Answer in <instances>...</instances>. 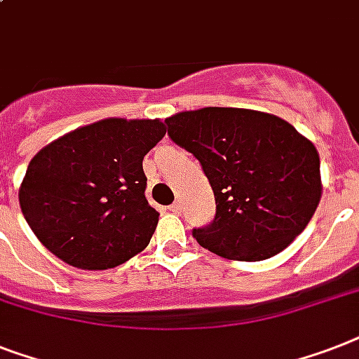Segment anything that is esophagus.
<instances>
[{"label": "esophagus", "instance_id": "34e87169", "mask_svg": "<svg viewBox=\"0 0 359 359\" xmlns=\"http://www.w3.org/2000/svg\"><path fill=\"white\" fill-rule=\"evenodd\" d=\"M170 210L173 212V214H179L180 210H182V203H180V201H175L173 205L170 206Z\"/></svg>", "mask_w": 359, "mask_h": 359}]
</instances>
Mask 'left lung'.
<instances>
[{
  "label": "left lung",
  "instance_id": "1",
  "mask_svg": "<svg viewBox=\"0 0 359 359\" xmlns=\"http://www.w3.org/2000/svg\"><path fill=\"white\" fill-rule=\"evenodd\" d=\"M165 125L175 144L199 160L214 189V219L191 230L199 245L229 260L260 262L310 223L321 201V162L293 125L223 107L180 112Z\"/></svg>",
  "mask_w": 359,
  "mask_h": 359
}]
</instances>
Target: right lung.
Instances as JSON below:
<instances>
[{
  "label": "right lung",
  "instance_id": "add662e5",
  "mask_svg": "<svg viewBox=\"0 0 359 359\" xmlns=\"http://www.w3.org/2000/svg\"><path fill=\"white\" fill-rule=\"evenodd\" d=\"M164 134L158 119L110 118L34 154L20 206L42 245L81 269H110L149 245L160 214L142 162Z\"/></svg>",
  "mask_w": 359,
  "mask_h": 359
}]
</instances>
